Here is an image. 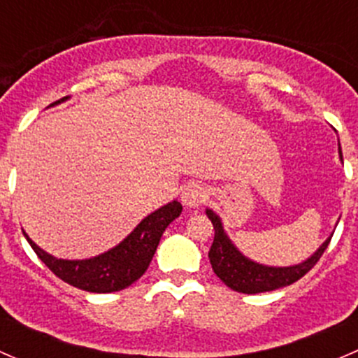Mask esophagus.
I'll return each instance as SVG.
<instances>
[{
	"mask_svg": "<svg viewBox=\"0 0 358 358\" xmlns=\"http://www.w3.org/2000/svg\"><path fill=\"white\" fill-rule=\"evenodd\" d=\"M208 199V190L201 185V183H189L182 192V202L187 208H197L202 202Z\"/></svg>",
	"mask_w": 358,
	"mask_h": 358,
	"instance_id": "esophagus-1",
	"label": "esophagus"
}]
</instances>
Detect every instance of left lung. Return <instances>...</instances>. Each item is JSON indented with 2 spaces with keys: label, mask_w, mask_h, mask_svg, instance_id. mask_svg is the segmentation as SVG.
Segmentation results:
<instances>
[{
  "label": "left lung",
  "mask_w": 358,
  "mask_h": 358,
  "mask_svg": "<svg viewBox=\"0 0 358 358\" xmlns=\"http://www.w3.org/2000/svg\"><path fill=\"white\" fill-rule=\"evenodd\" d=\"M339 159L343 161L341 147H339ZM206 215L211 220L215 229V241L209 249V262H211L213 272L222 279L223 284L230 289L244 294H256V292L275 291L279 287H286L289 284L301 279L306 272L315 266L320 256L324 255L331 243V236L308 259L292 266H266L251 262L239 251L229 239L222 225V220L211 209H206Z\"/></svg>",
  "instance_id": "8db88e82"
}]
</instances>
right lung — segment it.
Listing matches in <instances>:
<instances>
[{
    "label": "right lung",
    "mask_w": 358,
    "mask_h": 358,
    "mask_svg": "<svg viewBox=\"0 0 358 358\" xmlns=\"http://www.w3.org/2000/svg\"><path fill=\"white\" fill-rule=\"evenodd\" d=\"M67 99L64 96L52 106ZM180 213L182 204L178 201L162 206L145 216L121 244L90 259H59L36 246L25 232L24 236L38 258L64 282L88 292H115L131 286L145 273L162 232L173 220L178 218Z\"/></svg>",
    "instance_id": "1"
}]
</instances>
